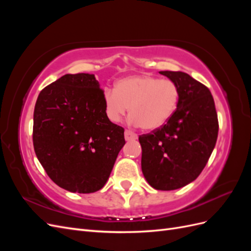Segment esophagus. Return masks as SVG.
<instances>
[{
	"label": "esophagus",
	"instance_id": "obj_1",
	"mask_svg": "<svg viewBox=\"0 0 251 251\" xmlns=\"http://www.w3.org/2000/svg\"><path fill=\"white\" fill-rule=\"evenodd\" d=\"M125 138H126V140L130 141V140L137 139L138 136H137V134L132 132V131H130V130H126V132H125Z\"/></svg>",
	"mask_w": 251,
	"mask_h": 251
}]
</instances>
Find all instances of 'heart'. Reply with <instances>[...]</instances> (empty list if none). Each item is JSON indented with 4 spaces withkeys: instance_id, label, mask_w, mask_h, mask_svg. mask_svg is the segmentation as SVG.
<instances>
[{
    "instance_id": "1",
    "label": "heart",
    "mask_w": 251,
    "mask_h": 251,
    "mask_svg": "<svg viewBox=\"0 0 251 251\" xmlns=\"http://www.w3.org/2000/svg\"><path fill=\"white\" fill-rule=\"evenodd\" d=\"M180 89L171 79H160L151 75H134L117 81L115 89L103 93L105 115L117 124L130 108L131 123L153 131L163 126L176 112Z\"/></svg>"
}]
</instances>
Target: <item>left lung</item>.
Returning a JSON list of instances; mask_svg holds the SVG:
<instances>
[{
  "mask_svg": "<svg viewBox=\"0 0 251 251\" xmlns=\"http://www.w3.org/2000/svg\"><path fill=\"white\" fill-rule=\"evenodd\" d=\"M180 89L172 118L153 133L139 136L141 169L149 184L173 191L199 176L215 149L219 123L209 89L180 71H160Z\"/></svg>",
  "mask_w": 251,
  "mask_h": 251,
  "instance_id": "obj_1",
  "label": "left lung"
}]
</instances>
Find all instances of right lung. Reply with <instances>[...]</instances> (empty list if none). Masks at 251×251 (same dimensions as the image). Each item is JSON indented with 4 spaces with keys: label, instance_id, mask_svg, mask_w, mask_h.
Here are the masks:
<instances>
[{
    "label": "right lung",
    "instance_id": "obj_1",
    "mask_svg": "<svg viewBox=\"0 0 251 251\" xmlns=\"http://www.w3.org/2000/svg\"><path fill=\"white\" fill-rule=\"evenodd\" d=\"M33 147L50 179L66 191L90 194L108 181L125 128L105 115L94 74H66L44 88L33 113Z\"/></svg>",
    "mask_w": 251,
    "mask_h": 251
}]
</instances>
